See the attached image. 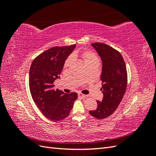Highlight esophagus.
Wrapping results in <instances>:
<instances>
[{
	"instance_id": "esophagus-1",
	"label": "esophagus",
	"mask_w": 156,
	"mask_h": 156,
	"mask_svg": "<svg viewBox=\"0 0 156 156\" xmlns=\"http://www.w3.org/2000/svg\"><path fill=\"white\" fill-rule=\"evenodd\" d=\"M78 96H79V97H81V98H87V95H84V94H82V93H81V92L78 93Z\"/></svg>"
}]
</instances>
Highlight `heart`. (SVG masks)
Listing matches in <instances>:
<instances>
[{
	"label": "heart",
	"instance_id": "heart-1",
	"mask_svg": "<svg viewBox=\"0 0 156 156\" xmlns=\"http://www.w3.org/2000/svg\"><path fill=\"white\" fill-rule=\"evenodd\" d=\"M82 57L84 59L85 63L89 62V61H90V60H94V59H98L95 55L92 53H90V52H88V51L84 52V53H83L82 54ZM72 60H73V56H71L66 60V61L65 64H64L65 67H68V66L71 64V62H72Z\"/></svg>",
	"mask_w": 156,
	"mask_h": 156
}]
</instances>
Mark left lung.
I'll return each instance as SVG.
<instances>
[{"mask_svg": "<svg viewBox=\"0 0 156 156\" xmlns=\"http://www.w3.org/2000/svg\"><path fill=\"white\" fill-rule=\"evenodd\" d=\"M95 49L102 61L101 80L103 94L101 101H97L98 107L89 113L98 119L111 116L120 103L126 92L127 75L126 64L119 51L105 44L94 43Z\"/></svg>", "mask_w": 156, "mask_h": 156, "instance_id": "1", "label": "left lung"}]
</instances>
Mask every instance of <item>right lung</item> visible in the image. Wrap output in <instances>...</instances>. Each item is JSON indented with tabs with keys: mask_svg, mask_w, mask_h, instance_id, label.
I'll use <instances>...</instances> for the list:
<instances>
[{
	"mask_svg": "<svg viewBox=\"0 0 156 156\" xmlns=\"http://www.w3.org/2000/svg\"><path fill=\"white\" fill-rule=\"evenodd\" d=\"M76 45L55 47L34 58L29 72V88L33 100L45 117L52 121L66 118L77 99V94H65L53 89V83L60 78L66 60Z\"/></svg>",
	"mask_w": 156,
	"mask_h": 156,
	"instance_id": "obj_1",
	"label": "right lung"
}]
</instances>
